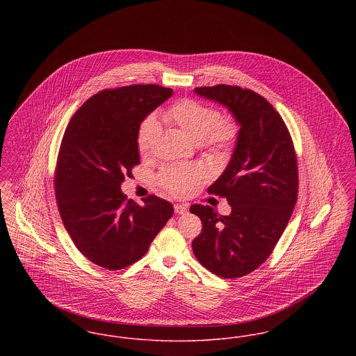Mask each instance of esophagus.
I'll list each match as a JSON object with an SVG mask.
<instances>
[{"instance_id":"1","label":"esophagus","mask_w":356,"mask_h":356,"mask_svg":"<svg viewBox=\"0 0 356 356\" xmlns=\"http://www.w3.org/2000/svg\"><path fill=\"white\" fill-rule=\"evenodd\" d=\"M186 209H188V207H186V204H175V212L179 213V215L186 213Z\"/></svg>"}]
</instances>
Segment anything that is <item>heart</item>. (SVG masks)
<instances>
[{"instance_id": "1", "label": "heart", "mask_w": 356, "mask_h": 356, "mask_svg": "<svg viewBox=\"0 0 356 356\" xmlns=\"http://www.w3.org/2000/svg\"><path fill=\"white\" fill-rule=\"evenodd\" d=\"M161 119L177 127L193 143H200L213 159L220 160L235 143L236 124L228 118H220L219 111L204 102L186 99L175 102L161 113ZM159 135V122L147 118L137 132V148L141 154H148ZM202 180L196 168H170L164 170L159 183L172 195L181 196L191 186Z\"/></svg>"}]
</instances>
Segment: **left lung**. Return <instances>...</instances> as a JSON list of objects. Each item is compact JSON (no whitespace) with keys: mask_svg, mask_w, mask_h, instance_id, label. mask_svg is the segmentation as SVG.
I'll list each match as a JSON object with an SVG mask.
<instances>
[{"mask_svg":"<svg viewBox=\"0 0 356 356\" xmlns=\"http://www.w3.org/2000/svg\"><path fill=\"white\" fill-rule=\"evenodd\" d=\"M195 93L227 106L240 131L229 164L208 193L225 197L232 211L221 216L212 207L189 211L203 222L192 241L208 271L235 279L260 267L283 235L298 200V160L280 115L251 89L231 85L195 88Z\"/></svg>","mask_w":356,"mask_h":356,"instance_id":"8db88e82","label":"left lung"}]
</instances>
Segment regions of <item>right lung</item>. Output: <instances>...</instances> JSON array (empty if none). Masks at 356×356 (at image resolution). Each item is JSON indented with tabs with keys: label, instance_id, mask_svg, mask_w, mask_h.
Masks as SVG:
<instances>
[{
	"label": "right lung",
	"instance_id": "right-lung-1",
	"mask_svg": "<svg viewBox=\"0 0 356 356\" xmlns=\"http://www.w3.org/2000/svg\"><path fill=\"white\" fill-rule=\"evenodd\" d=\"M172 93L152 84L105 89L69 121L57 157L56 200L74 245L99 267L134 264L173 215L164 199L151 195L138 205L121 192L140 164V124Z\"/></svg>",
	"mask_w": 356,
	"mask_h": 356
}]
</instances>
